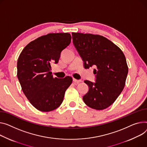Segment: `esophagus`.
Wrapping results in <instances>:
<instances>
[{
	"instance_id": "34e87169",
	"label": "esophagus",
	"mask_w": 147,
	"mask_h": 147,
	"mask_svg": "<svg viewBox=\"0 0 147 147\" xmlns=\"http://www.w3.org/2000/svg\"><path fill=\"white\" fill-rule=\"evenodd\" d=\"M73 82L74 83H80L81 82L80 80H77V79H73Z\"/></svg>"
}]
</instances>
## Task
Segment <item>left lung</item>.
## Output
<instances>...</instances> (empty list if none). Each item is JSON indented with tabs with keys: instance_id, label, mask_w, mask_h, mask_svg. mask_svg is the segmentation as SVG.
Here are the masks:
<instances>
[{
	"instance_id": "8db88e82",
	"label": "left lung",
	"mask_w": 147,
	"mask_h": 147,
	"mask_svg": "<svg viewBox=\"0 0 147 147\" xmlns=\"http://www.w3.org/2000/svg\"><path fill=\"white\" fill-rule=\"evenodd\" d=\"M73 42L82 58L84 67L94 66L95 83L84 80L89 91L84 102L96 110L110 106L125 87L128 67L121 49L106 38L90 34L72 32Z\"/></svg>"
}]
</instances>
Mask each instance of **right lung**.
Returning a JSON list of instances; mask_svg holds the SVG:
<instances>
[{
    "instance_id": "obj_1",
    "label": "right lung",
    "mask_w": 147,
    "mask_h": 147,
    "mask_svg": "<svg viewBox=\"0 0 147 147\" xmlns=\"http://www.w3.org/2000/svg\"><path fill=\"white\" fill-rule=\"evenodd\" d=\"M68 33L48 34L29 42L19 55L17 76L22 90L32 106L50 112L62 103L72 77H53L51 64L59 61L62 51L69 45Z\"/></svg>"
}]
</instances>
